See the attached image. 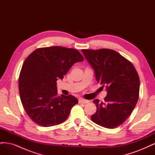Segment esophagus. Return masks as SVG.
Masks as SVG:
<instances>
[{
    "mask_svg": "<svg viewBox=\"0 0 155 155\" xmlns=\"http://www.w3.org/2000/svg\"><path fill=\"white\" fill-rule=\"evenodd\" d=\"M79 104H88V103H89V101L84 99H79Z\"/></svg>",
    "mask_w": 155,
    "mask_h": 155,
    "instance_id": "34e87169",
    "label": "esophagus"
}]
</instances>
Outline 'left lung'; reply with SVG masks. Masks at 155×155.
<instances>
[{
  "instance_id": "1",
  "label": "left lung",
  "mask_w": 155,
  "mask_h": 155,
  "mask_svg": "<svg viewBox=\"0 0 155 155\" xmlns=\"http://www.w3.org/2000/svg\"><path fill=\"white\" fill-rule=\"evenodd\" d=\"M94 70L97 83L105 86L104 102L94 100L97 110L91 116L95 124L114 129L129 118L139 97L140 79L133 64L110 49L81 50Z\"/></svg>"
}]
</instances>
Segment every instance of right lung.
<instances>
[{"label": "right lung", "instance_id": "1", "mask_svg": "<svg viewBox=\"0 0 155 155\" xmlns=\"http://www.w3.org/2000/svg\"><path fill=\"white\" fill-rule=\"evenodd\" d=\"M83 55L74 48L62 46L40 48L25 59L18 78V90L26 114L37 125L51 127L66 120L78 103L72 95H58L56 81Z\"/></svg>", "mask_w": 155, "mask_h": 155}]
</instances>
